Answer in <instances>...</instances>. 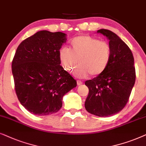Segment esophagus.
<instances>
[{
    "mask_svg": "<svg viewBox=\"0 0 146 146\" xmlns=\"http://www.w3.org/2000/svg\"><path fill=\"white\" fill-rule=\"evenodd\" d=\"M77 85H78V86H79V85H82L83 83H82V81H79V80H77Z\"/></svg>",
    "mask_w": 146,
    "mask_h": 146,
    "instance_id": "obj_1",
    "label": "esophagus"
}]
</instances>
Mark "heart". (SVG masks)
<instances>
[{
    "label": "heart",
    "mask_w": 146,
    "mask_h": 146,
    "mask_svg": "<svg viewBox=\"0 0 146 146\" xmlns=\"http://www.w3.org/2000/svg\"><path fill=\"white\" fill-rule=\"evenodd\" d=\"M71 48L64 46L59 50V61L67 72H72L80 64L75 71L79 78H85L90 74L98 76L106 71L110 63L111 48L106 41L81 35L71 40Z\"/></svg>",
    "instance_id": "heart-1"
}]
</instances>
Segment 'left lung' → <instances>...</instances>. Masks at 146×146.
Here are the masks:
<instances>
[{"label":"left lung","mask_w":146,"mask_h":146,"mask_svg":"<svg viewBox=\"0 0 146 146\" xmlns=\"http://www.w3.org/2000/svg\"><path fill=\"white\" fill-rule=\"evenodd\" d=\"M111 48V58L102 74L85 81L89 93L85 108L99 117H109L121 111L127 104L135 81L134 59L127 44L112 31L100 29Z\"/></svg>","instance_id":"1"}]
</instances>
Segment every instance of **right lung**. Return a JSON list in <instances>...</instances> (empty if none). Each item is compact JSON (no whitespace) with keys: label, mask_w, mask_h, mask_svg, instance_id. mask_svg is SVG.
<instances>
[{"label":"right lung","mask_w":146,"mask_h":146,"mask_svg":"<svg viewBox=\"0 0 146 146\" xmlns=\"http://www.w3.org/2000/svg\"><path fill=\"white\" fill-rule=\"evenodd\" d=\"M66 34L40 31L21 42L12 62L18 100L36 115H47L62 107L64 95L77 81L60 65L59 51Z\"/></svg>","instance_id":"1"}]
</instances>
